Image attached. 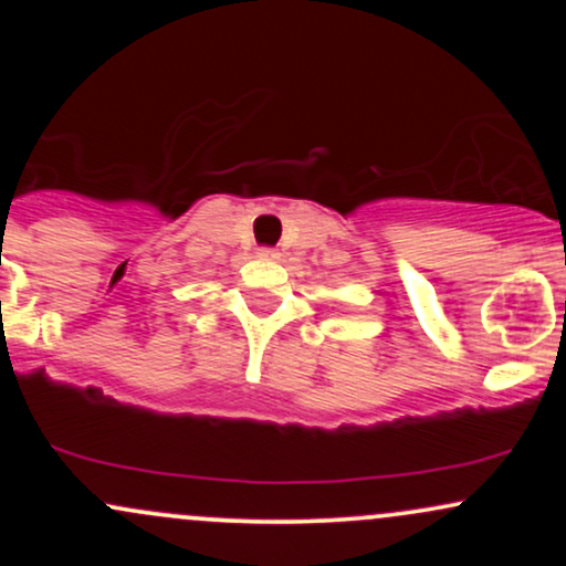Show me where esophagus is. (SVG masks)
Masks as SVG:
<instances>
[{
  "instance_id": "1",
  "label": "esophagus",
  "mask_w": 566,
  "mask_h": 566,
  "mask_svg": "<svg viewBox=\"0 0 566 566\" xmlns=\"http://www.w3.org/2000/svg\"><path fill=\"white\" fill-rule=\"evenodd\" d=\"M258 258H263V261H279V250L276 247H261Z\"/></svg>"
}]
</instances>
